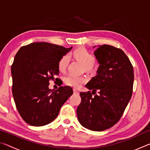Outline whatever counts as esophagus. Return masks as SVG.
<instances>
[{"label":"esophagus","instance_id":"34e87169","mask_svg":"<svg viewBox=\"0 0 150 150\" xmlns=\"http://www.w3.org/2000/svg\"><path fill=\"white\" fill-rule=\"evenodd\" d=\"M73 93H74V94H77V95H79V91L75 89V88H73Z\"/></svg>","mask_w":150,"mask_h":150}]
</instances>
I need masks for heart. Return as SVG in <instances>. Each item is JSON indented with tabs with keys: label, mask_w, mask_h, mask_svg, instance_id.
Returning a JSON list of instances; mask_svg holds the SVG:
<instances>
[{
	"label": "heart",
	"mask_w": 150,
	"mask_h": 150,
	"mask_svg": "<svg viewBox=\"0 0 150 150\" xmlns=\"http://www.w3.org/2000/svg\"><path fill=\"white\" fill-rule=\"evenodd\" d=\"M73 55L75 58L85 65L86 69L89 70L95 64L96 59L93 55L88 52L87 50L80 48L73 52ZM69 63V57L68 55H64L60 58L58 62V69L60 71H65ZM66 85L71 87L78 88L87 81V79L84 76H77L73 75H68L64 79Z\"/></svg>",
	"instance_id": "heart-1"
}]
</instances>
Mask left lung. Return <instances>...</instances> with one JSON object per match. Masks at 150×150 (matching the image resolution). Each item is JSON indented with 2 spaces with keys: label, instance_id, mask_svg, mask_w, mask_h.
<instances>
[{
  "label": "left lung",
  "instance_id": "8db88e82",
  "mask_svg": "<svg viewBox=\"0 0 150 150\" xmlns=\"http://www.w3.org/2000/svg\"><path fill=\"white\" fill-rule=\"evenodd\" d=\"M94 54L100 65L97 75L85 85L93 90L92 93H80L81 102L77 114L85 128L103 131L118 122L130 100L134 69L130 59L120 48L105 44L99 45ZM96 90L99 96L95 94Z\"/></svg>",
  "mask_w": 150,
  "mask_h": 150
}]
</instances>
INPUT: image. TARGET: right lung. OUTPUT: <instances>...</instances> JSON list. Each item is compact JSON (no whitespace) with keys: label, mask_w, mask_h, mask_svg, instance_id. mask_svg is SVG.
I'll use <instances>...</instances> for the list:
<instances>
[{"label":"right lung","mask_w":150,"mask_h":150,"mask_svg":"<svg viewBox=\"0 0 150 150\" xmlns=\"http://www.w3.org/2000/svg\"><path fill=\"white\" fill-rule=\"evenodd\" d=\"M47 42H34L18 51L11 67L12 91L18 111L30 125L42 126L55 120L61 107L73 93L62 87L58 62L71 50ZM50 80L58 81L57 90H50Z\"/></svg>","instance_id":"1"}]
</instances>
